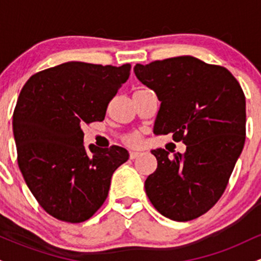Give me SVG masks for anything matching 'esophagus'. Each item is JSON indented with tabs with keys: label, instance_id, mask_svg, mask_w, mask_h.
Segmentation results:
<instances>
[{
	"label": "esophagus",
	"instance_id": "esophagus-1",
	"mask_svg": "<svg viewBox=\"0 0 261 261\" xmlns=\"http://www.w3.org/2000/svg\"><path fill=\"white\" fill-rule=\"evenodd\" d=\"M141 154V152H137V151H131L130 152V160H136L137 157Z\"/></svg>",
	"mask_w": 261,
	"mask_h": 261
}]
</instances>
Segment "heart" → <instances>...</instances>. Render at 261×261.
Wrapping results in <instances>:
<instances>
[{"mask_svg": "<svg viewBox=\"0 0 261 261\" xmlns=\"http://www.w3.org/2000/svg\"><path fill=\"white\" fill-rule=\"evenodd\" d=\"M140 141H141V133H139V131L127 134L126 136L124 137V142L126 143L127 146H130V147H135V146L139 145Z\"/></svg>", "mask_w": 261, "mask_h": 261, "instance_id": "1", "label": "heart"}]
</instances>
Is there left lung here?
<instances>
[{"instance_id": "8db88e82", "label": "left lung", "mask_w": 261, "mask_h": 261, "mask_svg": "<svg viewBox=\"0 0 261 261\" xmlns=\"http://www.w3.org/2000/svg\"><path fill=\"white\" fill-rule=\"evenodd\" d=\"M135 74L161 100L155 135L173 134L184 153L152 151L157 169L145 181L154 208L185 222L206 214L226 190L245 141V97L223 66L193 56L137 64Z\"/></svg>"}]
</instances>
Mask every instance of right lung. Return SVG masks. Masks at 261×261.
I'll use <instances>...</instances> for the list:
<instances>
[{"label": "right lung", "mask_w": 261, "mask_h": 261, "mask_svg": "<svg viewBox=\"0 0 261 261\" xmlns=\"http://www.w3.org/2000/svg\"><path fill=\"white\" fill-rule=\"evenodd\" d=\"M120 67L71 61L33 74L13 112L17 162L29 190L50 216L68 223L91 218L106 201L110 179L128 160L125 148L83 145L82 126L106 118L130 76Z\"/></svg>", "instance_id": "right-lung-1"}]
</instances>
